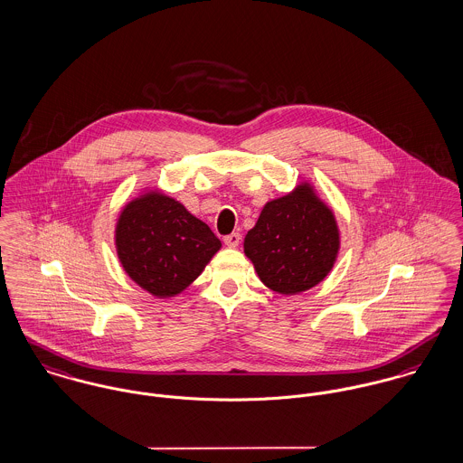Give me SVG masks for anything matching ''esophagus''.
I'll return each mask as SVG.
<instances>
[{
    "label": "esophagus",
    "instance_id": "esophagus-1",
    "mask_svg": "<svg viewBox=\"0 0 463 463\" xmlns=\"http://www.w3.org/2000/svg\"><path fill=\"white\" fill-rule=\"evenodd\" d=\"M223 243L229 247V249H236L240 243H241V236L238 232H232L229 236L223 238Z\"/></svg>",
    "mask_w": 463,
    "mask_h": 463
}]
</instances>
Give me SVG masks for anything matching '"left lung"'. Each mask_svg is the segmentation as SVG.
Returning <instances> with one entry per match:
<instances>
[{
    "mask_svg": "<svg viewBox=\"0 0 463 463\" xmlns=\"http://www.w3.org/2000/svg\"><path fill=\"white\" fill-rule=\"evenodd\" d=\"M243 247L260 282L292 296L327 277L340 249V231L314 186L301 183L266 203Z\"/></svg>",
    "mask_w": 463,
    "mask_h": 463,
    "instance_id": "obj_1",
    "label": "left lung"
}]
</instances>
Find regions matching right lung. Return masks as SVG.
<instances>
[{"label":"right lung","instance_id":"obj_1","mask_svg":"<svg viewBox=\"0 0 463 463\" xmlns=\"http://www.w3.org/2000/svg\"><path fill=\"white\" fill-rule=\"evenodd\" d=\"M222 243L173 197L151 190L130 201L116 223V250L127 275L156 298L192 284Z\"/></svg>","mask_w":463,"mask_h":463}]
</instances>
